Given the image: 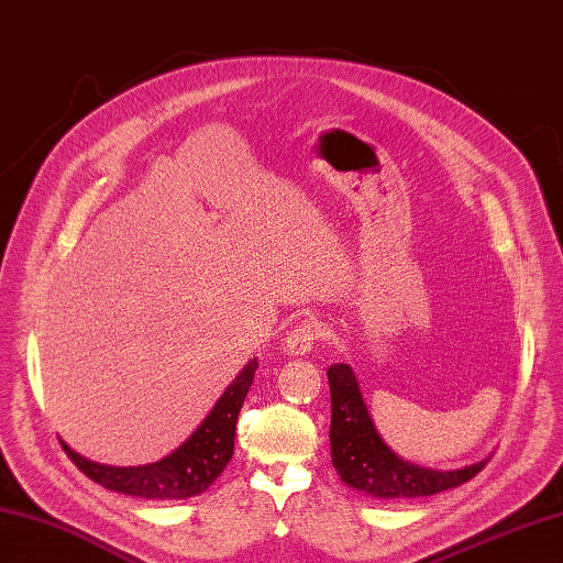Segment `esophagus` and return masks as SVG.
Listing matches in <instances>:
<instances>
[{
    "instance_id": "obj_1",
    "label": "esophagus",
    "mask_w": 563,
    "mask_h": 563,
    "mask_svg": "<svg viewBox=\"0 0 563 563\" xmlns=\"http://www.w3.org/2000/svg\"><path fill=\"white\" fill-rule=\"evenodd\" d=\"M319 338H321V323L307 319L290 330V335L285 340V347L292 356H301L313 350V344Z\"/></svg>"
}]
</instances>
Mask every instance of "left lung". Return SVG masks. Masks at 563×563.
I'll return each instance as SVG.
<instances>
[{"label":"left lung","mask_w":563,"mask_h":563,"mask_svg":"<svg viewBox=\"0 0 563 563\" xmlns=\"http://www.w3.org/2000/svg\"><path fill=\"white\" fill-rule=\"evenodd\" d=\"M330 456L340 478L378 499H413L444 493L478 475L489 459L459 471L413 466L387 446L373 426L358 383L347 364L328 368Z\"/></svg>","instance_id":"1"}]
</instances>
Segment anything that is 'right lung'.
<instances>
[{
    "label": "right lung",
    "mask_w": 563,
    "mask_h": 563,
    "mask_svg": "<svg viewBox=\"0 0 563 563\" xmlns=\"http://www.w3.org/2000/svg\"><path fill=\"white\" fill-rule=\"evenodd\" d=\"M258 362H250L240 371V376L228 385L223 397L190 438L176 452L147 466H104L85 459L64 444L68 459L88 475L90 481L121 495H133L144 499H187L201 495L219 478L235 450V426L238 416L247 397L254 371Z\"/></svg>",
    "instance_id": "1"
}]
</instances>
